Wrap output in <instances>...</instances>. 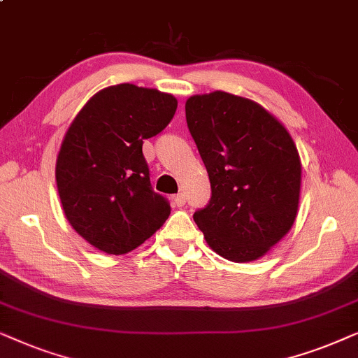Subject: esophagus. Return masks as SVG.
Masks as SVG:
<instances>
[{
    "label": "esophagus",
    "instance_id": "34e87169",
    "mask_svg": "<svg viewBox=\"0 0 358 358\" xmlns=\"http://www.w3.org/2000/svg\"><path fill=\"white\" fill-rule=\"evenodd\" d=\"M173 203H175V206L182 208V206H185V203H187V198H185L183 193H178L173 196Z\"/></svg>",
    "mask_w": 358,
    "mask_h": 358
}]
</instances>
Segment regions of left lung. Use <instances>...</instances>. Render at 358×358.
<instances>
[{"instance_id": "1", "label": "left lung", "mask_w": 358, "mask_h": 358, "mask_svg": "<svg viewBox=\"0 0 358 358\" xmlns=\"http://www.w3.org/2000/svg\"><path fill=\"white\" fill-rule=\"evenodd\" d=\"M185 111L211 183V199L193 214L194 222L217 255L237 264L259 260L296 219V144L273 114L237 94H194Z\"/></svg>"}]
</instances>
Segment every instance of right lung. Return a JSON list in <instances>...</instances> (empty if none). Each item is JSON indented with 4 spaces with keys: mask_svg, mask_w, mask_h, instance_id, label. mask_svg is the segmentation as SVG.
Segmentation results:
<instances>
[{
    "mask_svg": "<svg viewBox=\"0 0 358 358\" xmlns=\"http://www.w3.org/2000/svg\"><path fill=\"white\" fill-rule=\"evenodd\" d=\"M173 94L121 83L93 94L66 129L55 164L57 189L70 226L109 255L134 250L170 216L152 192L144 139L175 116Z\"/></svg>",
    "mask_w": 358,
    "mask_h": 358,
    "instance_id": "add662e5",
    "label": "right lung"
}]
</instances>
